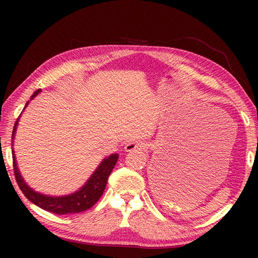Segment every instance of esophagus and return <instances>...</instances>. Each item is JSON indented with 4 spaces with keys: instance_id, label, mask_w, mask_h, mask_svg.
<instances>
[{
    "instance_id": "esophagus-1",
    "label": "esophagus",
    "mask_w": 258,
    "mask_h": 258,
    "mask_svg": "<svg viewBox=\"0 0 258 258\" xmlns=\"http://www.w3.org/2000/svg\"><path fill=\"white\" fill-rule=\"evenodd\" d=\"M147 147L146 143H143L141 141H133V142H128L127 145L125 146V151H134V150H141V149H145Z\"/></svg>"
}]
</instances>
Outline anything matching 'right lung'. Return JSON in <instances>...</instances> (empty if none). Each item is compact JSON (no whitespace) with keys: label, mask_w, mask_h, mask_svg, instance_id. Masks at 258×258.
Listing matches in <instances>:
<instances>
[{"label":"right lung","mask_w":258,"mask_h":258,"mask_svg":"<svg viewBox=\"0 0 258 258\" xmlns=\"http://www.w3.org/2000/svg\"><path fill=\"white\" fill-rule=\"evenodd\" d=\"M41 92V90L35 91L32 95V99ZM28 102L26 103L25 107H27ZM17 125H18V120L16 121L14 132H12V139L16 133ZM14 158V172L16 176V181L18 183L20 190L26 196V198L30 200L36 206L41 207L44 211L51 212L53 214H58V215H66V214H76L84 212L93 206V205L98 202L101 197L104 189H106L108 177L112 172L113 167L118 159V155H110L108 158H104L101 164L98 166L95 172L92 174V176L89 178L84 186H82L80 190L76 191L75 194L63 196V197H51V196H44L38 192H35L33 189L26 184L23 177L20 175V172L17 167L15 154L12 156Z\"/></svg>","instance_id":"add662e5"}]
</instances>
